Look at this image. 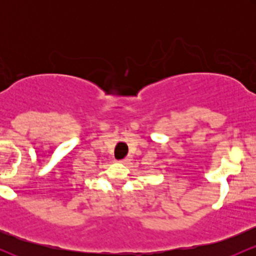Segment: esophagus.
Listing matches in <instances>:
<instances>
[{"label": "esophagus", "instance_id": "34e87169", "mask_svg": "<svg viewBox=\"0 0 256 256\" xmlns=\"http://www.w3.org/2000/svg\"><path fill=\"white\" fill-rule=\"evenodd\" d=\"M131 161H132V158L131 156H128V158H122V160H120V162L124 164V165H128V164H130Z\"/></svg>", "mask_w": 256, "mask_h": 256}]
</instances>
